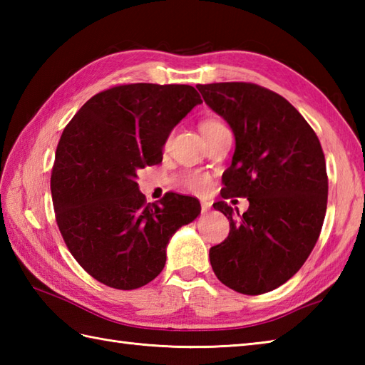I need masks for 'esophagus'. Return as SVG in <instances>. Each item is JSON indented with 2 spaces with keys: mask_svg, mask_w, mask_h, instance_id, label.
Listing matches in <instances>:
<instances>
[{
  "mask_svg": "<svg viewBox=\"0 0 365 365\" xmlns=\"http://www.w3.org/2000/svg\"><path fill=\"white\" fill-rule=\"evenodd\" d=\"M200 207H202V213L205 215V213L210 212V207H212V204H210V202H207V200H202V204H200Z\"/></svg>",
  "mask_w": 365,
  "mask_h": 365,
  "instance_id": "34e87169",
  "label": "esophagus"
}]
</instances>
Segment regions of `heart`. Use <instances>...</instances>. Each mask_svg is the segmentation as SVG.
Masks as SVG:
<instances>
[{"mask_svg":"<svg viewBox=\"0 0 365 365\" xmlns=\"http://www.w3.org/2000/svg\"><path fill=\"white\" fill-rule=\"evenodd\" d=\"M222 123H220L218 120H205L202 122V131H210L213 128L221 127ZM185 187L188 190L197 192V195H204V192L210 188V178H208L205 174H190L187 178H185Z\"/></svg>","mask_w":365,"mask_h":365,"instance_id":"1","label":"heart"}]
</instances>
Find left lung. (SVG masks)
<instances>
[{
    "label": "left lung",
    "mask_w": 365,
    "mask_h": 365,
    "mask_svg": "<svg viewBox=\"0 0 365 365\" xmlns=\"http://www.w3.org/2000/svg\"><path fill=\"white\" fill-rule=\"evenodd\" d=\"M197 89L235 136L222 197L250 200L238 220L226 200L213 204L227 216L230 232L210 247L212 268L238 293L271 292L304 265L320 237L328 202L322 144L297 108L259 84L212 83Z\"/></svg>",
    "instance_id": "1"
}]
</instances>
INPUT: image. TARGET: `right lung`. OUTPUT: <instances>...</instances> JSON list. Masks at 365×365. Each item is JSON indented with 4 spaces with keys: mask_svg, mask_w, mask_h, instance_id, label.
I'll list each match as a JSON object with an SVG mask.
<instances>
[{
    "mask_svg": "<svg viewBox=\"0 0 365 365\" xmlns=\"http://www.w3.org/2000/svg\"><path fill=\"white\" fill-rule=\"evenodd\" d=\"M199 103L188 84H122L89 98L64 128L51 170L54 213L68 251L98 282L133 290L153 281L170 237L200 213L197 199L175 192L145 204L136 183Z\"/></svg>",
    "mask_w": 365,
    "mask_h": 365,
    "instance_id": "add662e5",
    "label": "right lung"
}]
</instances>
